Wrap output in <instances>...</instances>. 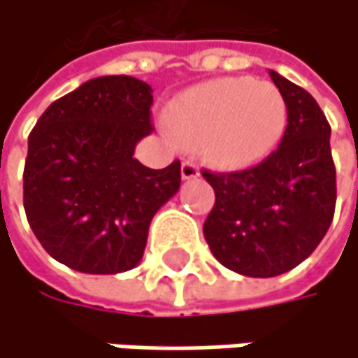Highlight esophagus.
<instances>
[{
    "mask_svg": "<svg viewBox=\"0 0 358 358\" xmlns=\"http://www.w3.org/2000/svg\"><path fill=\"white\" fill-rule=\"evenodd\" d=\"M180 173H182V180H193V178L199 176V167H197L191 159H187V161H182Z\"/></svg>",
    "mask_w": 358,
    "mask_h": 358,
    "instance_id": "obj_1",
    "label": "esophagus"
}]
</instances>
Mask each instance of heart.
Wrapping results in <instances>:
<instances>
[{
    "label": "heart",
    "mask_w": 358,
    "mask_h": 358,
    "mask_svg": "<svg viewBox=\"0 0 358 358\" xmlns=\"http://www.w3.org/2000/svg\"><path fill=\"white\" fill-rule=\"evenodd\" d=\"M287 127V102L264 79L220 77L197 83L165 108L161 131L171 142H197L201 155L222 167L264 159Z\"/></svg>",
    "instance_id": "1"
}]
</instances>
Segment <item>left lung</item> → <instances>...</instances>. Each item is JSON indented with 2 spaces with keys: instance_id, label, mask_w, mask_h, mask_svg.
Returning <instances> with one entry per match:
<instances>
[{
  "instance_id": "1",
  "label": "left lung",
  "mask_w": 358,
  "mask_h": 358,
  "mask_svg": "<svg viewBox=\"0 0 358 358\" xmlns=\"http://www.w3.org/2000/svg\"><path fill=\"white\" fill-rule=\"evenodd\" d=\"M271 79L287 102V127L277 150L243 171H203L216 193L203 224L212 254L227 268L260 279L304 262L336 210L331 127L306 90L275 71Z\"/></svg>"
}]
</instances>
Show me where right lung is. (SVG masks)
I'll list each match as a JSON object with an SVG mask.
<instances>
[{"label":"right lung","instance_id":"add662e5","mask_svg":"<svg viewBox=\"0 0 358 358\" xmlns=\"http://www.w3.org/2000/svg\"><path fill=\"white\" fill-rule=\"evenodd\" d=\"M152 87L106 75L52 102L29 134L24 212L43 250L87 275L140 264L157 210L180 189V161L163 169L134 159L152 131Z\"/></svg>","mask_w":358,"mask_h":358}]
</instances>
